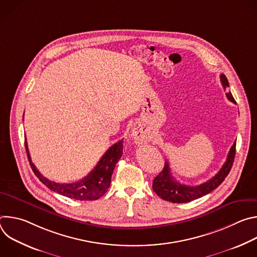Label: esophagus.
I'll return each mask as SVG.
<instances>
[{
    "label": "esophagus",
    "mask_w": 257,
    "mask_h": 257,
    "mask_svg": "<svg viewBox=\"0 0 257 257\" xmlns=\"http://www.w3.org/2000/svg\"><path fill=\"white\" fill-rule=\"evenodd\" d=\"M132 136L136 141H142L145 138V134L138 127H135L132 129Z\"/></svg>",
    "instance_id": "obj_1"
}]
</instances>
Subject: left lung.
Segmentation results:
<instances>
[{
    "label": "left lung",
    "instance_id": "left-lung-1",
    "mask_svg": "<svg viewBox=\"0 0 257 257\" xmlns=\"http://www.w3.org/2000/svg\"><path fill=\"white\" fill-rule=\"evenodd\" d=\"M221 82L224 89L227 90L229 87V82L227 77L224 74H221ZM226 95L231 101L236 103L230 91L227 92ZM235 154H236V142H234V144L232 145L227 161L222 167V169L218 171V173L215 174L208 181L196 186L184 185L177 182L172 177L169 163L166 162L163 171L154 179L153 189L157 193V195H159L162 199L173 202V203H185V202H189L194 199L200 198L210 193L212 190H214L222 184L223 181L231 171V168L234 163Z\"/></svg>",
    "mask_w": 257,
    "mask_h": 257
}]
</instances>
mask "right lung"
Wrapping results in <instances>:
<instances>
[{"instance_id":"add662e5","label":"right lung","mask_w":257,"mask_h":257,"mask_svg":"<svg viewBox=\"0 0 257 257\" xmlns=\"http://www.w3.org/2000/svg\"><path fill=\"white\" fill-rule=\"evenodd\" d=\"M25 149L33 173L41 182H43V184H45L52 191L76 200H95L101 197L111 185V178L115 166L123 155V140L113 144L86 177L74 183H61V184L44 177L32 164L27 148L26 138Z\"/></svg>"}]
</instances>
